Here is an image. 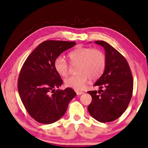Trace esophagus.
Returning a JSON list of instances; mask_svg holds the SVG:
<instances>
[{"instance_id": "1", "label": "esophagus", "mask_w": 148, "mask_h": 148, "mask_svg": "<svg viewBox=\"0 0 148 148\" xmlns=\"http://www.w3.org/2000/svg\"><path fill=\"white\" fill-rule=\"evenodd\" d=\"M75 92H77V95H82V94L84 93L83 91H78V90H75Z\"/></svg>"}]
</instances>
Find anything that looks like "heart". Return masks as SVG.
Returning a JSON list of instances; mask_svg holds the SVG:
<instances>
[{
    "mask_svg": "<svg viewBox=\"0 0 148 148\" xmlns=\"http://www.w3.org/2000/svg\"><path fill=\"white\" fill-rule=\"evenodd\" d=\"M71 64H78L77 75L65 79L66 87L79 90L84 88L90 78L96 79L104 73L106 66L105 53L98 49L91 47H78L69 53ZM56 72L61 77L69 73V65L64 57L58 56L53 62Z\"/></svg>",
    "mask_w": 148,
    "mask_h": 148,
    "instance_id": "1",
    "label": "heart"
}]
</instances>
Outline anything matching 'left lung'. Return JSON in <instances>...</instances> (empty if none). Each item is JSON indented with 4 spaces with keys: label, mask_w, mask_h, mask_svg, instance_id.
I'll use <instances>...</instances> for the list:
<instances>
[{
    "label": "left lung",
    "mask_w": 148,
    "mask_h": 148,
    "mask_svg": "<svg viewBox=\"0 0 148 148\" xmlns=\"http://www.w3.org/2000/svg\"><path fill=\"white\" fill-rule=\"evenodd\" d=\"M95 42L104 48L107 61L104 73L94 84L101 89L88 91L92 97L88 110L96 120L110 122L126 110L133 95V79L126 59L118 51L104 41Z\"/></svg>",
    "instance_id": "8db88e82"
}]
</instances>
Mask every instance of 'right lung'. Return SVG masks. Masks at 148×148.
<instances>
[{
  "mask_svg": "<svg viewBox=\"0 0 148 148\" xmlns=\"http://www.w3.org/2000/svg\"><path fill=\"white\" fill-rule=\"evenodd\" d=\"M75 44L74 41H44L21 67L18 79L19 95L29 115L39 123L56 122L64 115L69 103L77 95L70 88L55 90L63 80L53 66L56 58Z\"/></svg>",
  "mask_w": 148,
  "mask_h": 148,
  "instance_id": "add662e5",
  "label": "right lung"
}]
</instances>
